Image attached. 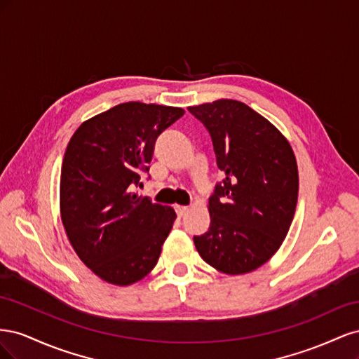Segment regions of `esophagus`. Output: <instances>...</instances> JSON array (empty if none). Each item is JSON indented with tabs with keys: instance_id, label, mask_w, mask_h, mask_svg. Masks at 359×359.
<instances>
[{
	"instance_id": "1",
	"label": "esophagus",
	"mask_w": 359,
	"mask_h": 359,
	"mask_svg": "<svg viewBox=\"0 0 359 359\" xmlns=\"http://www.w3.org/2000/svg\"><path fill=\"white\" fill-rule=\"evenodd\" d=\"M175 211H177L178 217H180V219H181V217H184V215H186V214L189 212V206H182V205H177V206H175Z\"/></svg>"
}]
</instances>
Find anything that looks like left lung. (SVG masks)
Wrapping results in <instances>:
<instances>
[{
	"mask_svg": "<svg viewBox=\"0 0 359 359\" xmlns=\"http://www.w3.org/2000/svg\"><path fill=\"white\" fill-rule=\"evenodd\" d=\"M208 130L223 180L210 196L208 232L193 236L201 257L224 274H245L286 238L298 201L295 154L252 107L217 100L189 107Z\"/></svg>",
	"mask_w": 359,
	"mask_h": 359,
	"instance_id": "1",
	"label": "left lung"
}]
</instances>
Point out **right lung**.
<instances>
[{"label":"right lung","mask_w":359,"mask_h":359,"mask_svg":"<svg viewBox=\"0 0 359 359\" xmlns=\"http://www.w3.org/2000/svg\"><path fill=\"white\" fill-rule=\"evenodd\" d=\"M182 115L181 107L128 102L85 121L70 139L62 224L82 262L107 283H136L157 265L177 214L133 190L149 170L157 137Z\"/></svg>","instance_id":"add662e5"}]
</instances>
